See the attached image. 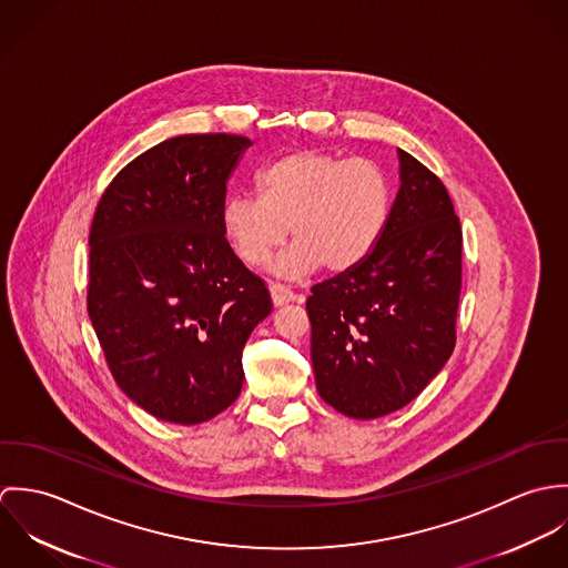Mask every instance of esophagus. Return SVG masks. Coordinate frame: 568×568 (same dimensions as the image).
I'll use <instances>...</instances> for the list:
<instances>
[{
  "label": "esophagus",
  "instance_id": "esophagus-1",
  "mask_svg": "<svg viewBox=\"0 0 568 568\" xmlns=\"http://www.w3.org/2000/svg\"><path fill=\"white\" fill-rule=\"evenodd\" d=\"M271 300L275 306H284L288 302L295 300V293L286 286V284H280V282H273L271 284Z\"/></svg>",
  "mask_w": 568,
  "mask_h": 568
}]
</instances>
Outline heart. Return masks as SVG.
Returning a JSON list of instances; mask_svg holds the SVG:
<instances>
[{
  "label": "heart",
  "mask_w": 568,
  "mask_h": 568,
  "mask_svg": "<svg viewBox=\"0 0 568 568\" xmlns=\"http://www.w3.org/2000/svg\"><path fill=\"white\" fill-rule=\"evenodd\" d=\"M260 196H232L223 232L248 266L268 262L291 234L275 271L300 277L320 264L327 273L358 266L381 243L394 203L387 170L367 158L291 151L255 176Z\"/></svg>",
  "instance_id": "heart-1"
}]
</instances>
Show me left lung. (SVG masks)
<instances>
[{"label":"left lung","instance_id":"8db88e82","mask_svg":"<svg viewBox=\"0 0 568 568\" xmlns=\"http://www.w3.org/2000/svg\"><path fill=\"white\" fill-rule=\"evenodd\" d=\"M378 246L306 302L324 403L356 419L408 405L455 349L464 234L442 179L405 151Z\"/></svg>","mask_w":568,"mask_h":568}]
</instances>
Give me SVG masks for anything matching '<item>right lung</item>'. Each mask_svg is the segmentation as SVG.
<instances>
[{
    "instance_id": "1",
    "label": "right lung",
    "mask_w": 568,
    "mask_h": 568,
    "mask_svg": "<svg viewBox=\"0 0 568 568\" xmlns=\"http://www.w3.org/2000/svg\"><path fill=\"white\" fill-rule=\"evenodd\" d=\"M248 144L170 138L113 176L91 221L89 320L120 389L165 422L212 419L241 396L244 343L273 308L223 232Z\"/></svg>"
}]
</instances>
